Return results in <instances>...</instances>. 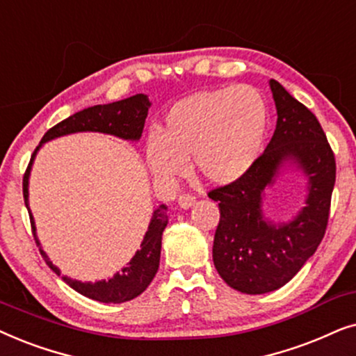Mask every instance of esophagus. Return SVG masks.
Segmentation results:
<instances>
[{"mask_svg": "<svg viewBox=\"0 0 356 356\" xmlns=\"http://www.w3.org/2000/svg\"><path fill=\"white\" fill-rule=\"evenodd\" d=\"M177 203H179V207L184 208V210H187V208H191V207L195 205V197L188 195V193H184V195L179 197Z\"/></svg>", "mask_w": 356, "mask_h": 356, "instance_id": "esophagus-1", "label": "esophagus"}]
</instances>
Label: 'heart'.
I'll return each mask as SVG.
<instances>
[{"label":"heart","instance_id":"obj_1","mask_svg":"<svg viewBox=\"0 0 356 356\" xmlns=\"http://www.w3.org/2000/svg\"><path fill=\"white\" fill-rule=\"evenodd\" d=\"M268 107L257 89L227 86L203 91L174 104L161 135L148 136L146 164L156 179L170 181L187 172V159L213 186L239 181L262 153Z\"/></svg>","mask_w":356,"mask_h":356}]
</instances>
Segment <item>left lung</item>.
Instances as JSON below:
<instances>
[{
	"label": "left lung",
	"mask_w": 356,
	"mask_h": 356,
	"mask_svg": "<svg viewBox=\"0 0 356 356\" xmlns=\"http://www.w3.org/2000/svg\"><path fill=\"white\" fill-rule=\"evenodd\" d=\"M277 107L273 136L252 169L208 193L220 207L213 262L227 285L264 295L286 285L316 252L325 234L335 184V158L314 113L270 79ZM295 165L308 179L306 207L286 223L263 215L264 188Z\"/></svg>",
	"instance_id": "obj_1"
}]
</instances>
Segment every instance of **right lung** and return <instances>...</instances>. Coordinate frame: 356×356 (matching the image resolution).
<instances>
[{"label":"right lung","instance_id":"1","mask_svg":"<svg viewBox=\"0 0 356 356\" xmlns=\"http://www.w3.org/2000/svg\"><path fill=\"white\" fill-rule=\"evenodd\" d=\"M149 107L151 102L146 94H135V96L123 99V101L88 107L81 112H76L71 117L65 118L63 122L56 123L55 127H51L44 135L40 145L35 148L34 154L31 158V163L27 165L26 174H24V203H26L27 211H29L32 233H34V239L37 245H39L42 257H44L47 265L56 275L61 273L60 268L51 264L49 255L40 248V241L37 238L35 221L29 208V177L37 153H39L42 145L47 143V141L60 138V136L65 135L79 134V131H99V134L113 135L122 140L138 141L141 138V134H143L145 120L148 117ZM168 207L161 205L159 208H156L153 211V216H151L148 231H146L145 238L141 241L140 249L136 250L130 262L120 272L113 275L112 278H108V280L94 283L79 282L66 277V275H63L61 278L74 291L81 293L83 296L91 298V300L101 302H113V305H120V302L134 300V298L140 296L148 288L149 283L153 282L156 272H158L161 259V239H163L164 227L168 226Z\"/></svg>","mask_w":356,"mask_h":356}]
</instances>
